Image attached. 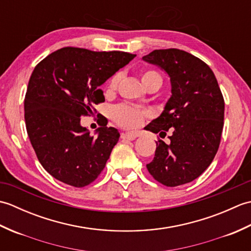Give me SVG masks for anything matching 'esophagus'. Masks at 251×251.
I'll use <instances>...</instances> for the list:
<instances>
[{
  "mask_svg": "<svg viewBox=\"0 0 251 251\" xmlns=\"http://www.w3.org/2000/svg\"><path fill=\"white\" fill-rule=\"evenodd\" d=\"M137 137V132H122L121 134V138L123 140H135Z\"/></svg>",
  "mask_w": 251,
  "mask_h": 251,
  "instance_id": "34e87169",
  "label": "esophagus"
}]
</instances>
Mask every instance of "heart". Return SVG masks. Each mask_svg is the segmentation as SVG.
I'll return each mask as SVG.
<instances>
[{
    "instance_id": "heart-1",
    "label": "heart",
    "mask_w": 251,
    "mask_h": 251,
    "mask_svg": "<svg viewBox=\"0 0 251 251\" xmlns=\"http://www.w3.org/2000/svg\"><path fill=\"white\" fill-rule=\"evenodd\" d=\"M120 78L121 75L119 73H115L114 75H112L109 78V81L106 82V92L113 93L116 89L117 85H119ZM141 79L143 84H145V86H148V85L152 82H158L159 84H162L161 75L154 70H147L143 72L141 75ZM148 115V111L137 108V106L130 104H121L119 106H116L113 111L114 121L120 126L125 127V128H135V127L139 126Z\"/></svg>"
}]
</instances>
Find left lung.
Wrapping results in <instances>:
<instances>
[{"instance_id":"left-lung-1","label":"left lung","mask_w":251,"mask_h":251,"mask_svg":"<svg viewBox=\"0 0 251 251\" xmlns=\"http://www.w3.org/2000/svg\"><path fill=\"white\" fill-rule=\"evenodd\" d=\"M142 59L166 72L172 97L163 113L145 129L162 138L170 129V142L156 141L153 161L147 165L152 177L166 186L189 183L205 172L219 149L225 99L209 66L177 49L155 50Z\"/></svg>"}]
</instances>
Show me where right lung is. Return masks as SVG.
Listing matches in <instances>:
<instances>
[{"instance_id":"1","label":"right lung","mask_w":251,"mask_h":251,"mask_svg":"<svg viewBox=\"0 0 251 251\" xmlns=\"http://www.w3.org/2000/svg\"><path fill=\"white\" fill-rule=\"evenodd\" d=\"M136 55L63 47L39 62L25 97L26 132L42 166L61 182L83 188L98 178L120 134L101 125L97 137L81 126L104 101L98 87Z\"/></svg>"}]
</instances>
